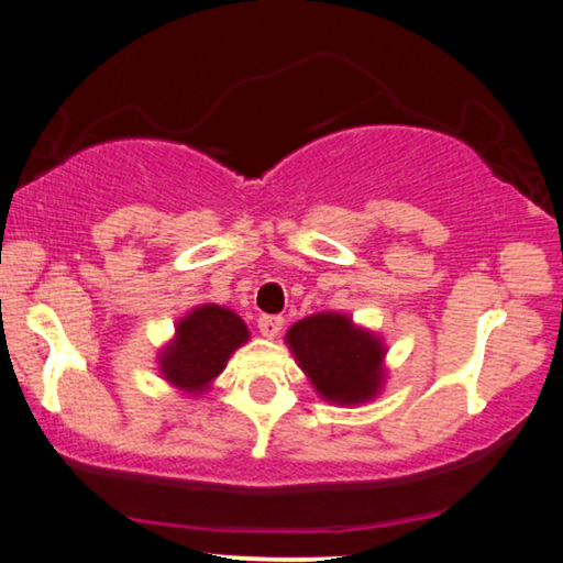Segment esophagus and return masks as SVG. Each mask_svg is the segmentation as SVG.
I'll return each instance as SVG.
<instances>
[{
	"instance_id": "obj_1",
	"label": "esophagus",
	"mask_w": 563,
	"mask_h": 563,
	"mask_svg": "<svg viewBox=\"0 0 563 563\" xmlns=\"http://www.w3.org/2000/svg\"><path fill=\"white\" fill-rule=\"evenodd\" d=\"M283 327H285V321H283V316H260L257 319V329L263 331L265 336H271V339H275L283 331Z\"/></svg>"
}]
</instances>
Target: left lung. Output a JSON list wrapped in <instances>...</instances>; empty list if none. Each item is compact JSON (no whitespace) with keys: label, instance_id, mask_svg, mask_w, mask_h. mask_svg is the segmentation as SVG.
<instances>
[{"label":"left lung","instance_id":"left-lung-1","mask_svg":"<svg viewBox=\"0 0 563 563\" xmlns=\"http://www.w3.org/2000/svg\"><path fill=\"white\" fill-rule=\"evenodd\" d=\"M285 339L321 398L342 406L362 402L369 400L383 383V344L342 313L308 316L292 323Z\"/></svg>","mask_w":563,"mask_h":563}]
</instances>
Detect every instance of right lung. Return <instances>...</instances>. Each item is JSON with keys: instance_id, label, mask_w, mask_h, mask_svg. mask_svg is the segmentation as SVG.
Here are the masks:
<instances>
[{"instance_id": "obj_1", "label": "right lung", "mask_w": 563, "mask_h": 563, "mask_svg": "<svg viewBox=\"0 0 563 563\" xmlns=\"http://www.w3.org/2000/svg\"><path fill=\"white\" fill-rule=\"evenodd\" d=\"M250 331L234 311L221 306H201L188 313L176 329V342L165 346L161 372L184 390H203L224 369L236 346L247 342Z\"/></svg>"}]
</instances>
